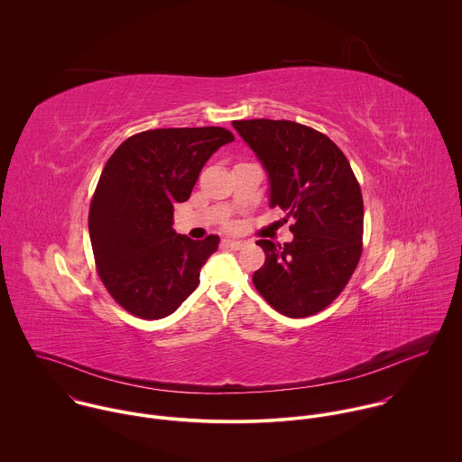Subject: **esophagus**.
Instances as JSON below:
<instances>
[{
  "label": "esophagus",
  "mask_w": 462,
  "mask_h": 462,
  "mask_svg": "<svg viewBox=\"0 0 462 462\" xmlns=\"http://www.w3.org/2000/svg\"><path fill=\"white\" fill-rule=\"evenodd\" d=\"M226 247H231V249H242L247 245V240H238V238H226L222 242Z\"/></svg>",
  "instance_id": "obj_1"
}]
</instances>
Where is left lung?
<instances>
[{
  "mask_svg": "<svg viewBox=\"0 0 462 462\" xmlns=\"http://www.w3.org/2000/svg\"><path fill=\"white\" fill-rule=\"evenodd\" d=\"M269 177V206L294 220L292 242L256 244L265 263L253 276L265 301L289 317L328 307L362 253L364 202L342 151L324 134L289 120L233 122Z\"/></svg>",
  "mask_w": 462,
  "mask_h": 462,
  "instance_id": "8db88e82",
  "label": "left lung"
}]
</instances>
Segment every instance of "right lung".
<instances>
[{"label":"right lung","instance_id":"1","mask_svg":"<svg viewBox=\"0 0 462 462\" xmlns=\"http://www.w3.org/2000/svg\"><path fill=\"white\" fill-rule=\"evenodd\" d=\"M235 138L222 127L155 129L125 140L106 162L89 208L102 283L142 319L173 313L197 289L220 238L173 231V206L189 199L206 161Z\"/></svg>","mask_w":462,"mask_h":462}]
</instances>
